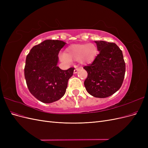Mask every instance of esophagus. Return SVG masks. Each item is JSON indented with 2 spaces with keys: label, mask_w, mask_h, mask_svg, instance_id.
Here are the masks:
<instances>
[{
  "label": "esophagus",
  "mask_w": 148,
  "mask_h": 148,
  "mask_svg": "<svg viewBox=\"0 0 148 148\" xmlns=\"http://www.w3.org/2000/svg\"><path fill=\"white\" fill-rule=\"evenodd\" d=\"M79 70H80V68H76V69L74 70V73H77Z\"/></svg>",
  "instance_id": "esophagus-1"
}]
</instances>
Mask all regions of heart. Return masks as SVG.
<instances>
[{
	"mask_svg": "<svg viewBox=\"0 0 148 148\" xmlns=\"http://www.w3.org/2000/svg\"><path fill=\"white\" fill-rule=\"evenodd\" d=\"M98 53L95 44H75L66 49L65 53H61L60 59L65 63L70 64L71 60H78L82 64H91L95 60Z\"/></svg>",
	"mask_w": 148,
	"mask_h": 148,
	"instance_id": "heart-1",
	"label": "heart"
}]
</instances>
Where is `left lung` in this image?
<instances>
[{"label": "left lung", "instance_id": "left-lung-1", "mask_svg": "<svg viewBox=\"0 0 148 148\" xmlns=\"http://www.w3.org/2000/svg\"><path fill=\"white\" fill-rule=\"evenodd\" d=\"M99 51L92 64L84 66L88 77L84 82L89 94L104 98L117 92L122 86L125 73L122 51L114 42L95 41Z\"/></svg>", "mask_w": 148, "mask_h": 148}]
</instances>
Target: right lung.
Returning <instances> with one entry per match:
<instances>
[{"label":"right lung","instance_id":"add662e5","mask_svg":"<svg viewBox=\"0 0 148 148\" xmlns=\"http://www.w3.org/2000/svg\"><path fill=\"white\" fill-rule=\"evenodd\" d=\"M65 42L46 40L31 49L26 56L25 78L31 95L44 103H51L65 95L74 67L66 70L57 66L59 53Z\"/></svg>","mask_w":148,"mask_h":148}]
</instances>
